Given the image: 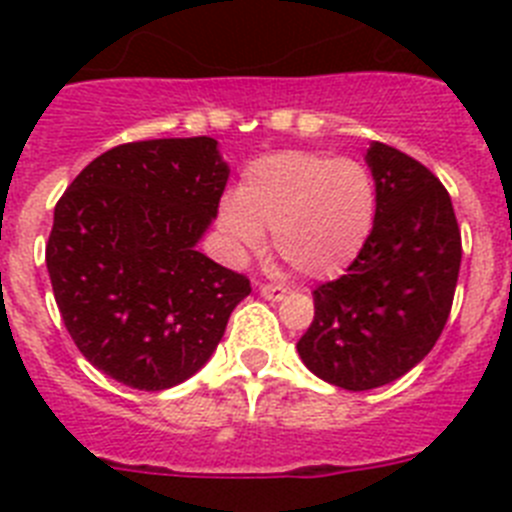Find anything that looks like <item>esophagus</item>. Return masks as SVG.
I'll return each instance as SVG.
<instances>
[{
	"mask_svg": "<svg viewBox=\"0 0 512 512\" xmlns=\"http://www.w3.org/2000/svg\"><path fill=\"white\" fill-rule=\"evenodd\" d=\"M259 292H261V297H266V300H271V302L284 300V295H287V289H284L282 284H271V282L259 284Z\"/></svg>",
	"mask_w": 512,
	"mask_h": 512,
	"instance_id": "obj_1",
	"label": "esophagus"
}]
</instances>
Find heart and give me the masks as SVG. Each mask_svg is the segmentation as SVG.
<instances>
[{
  "label": "heart",
  "mask_w": 512,
  "mask_h": 512,
  "mask_svg": "<svg viewBox=\"0 0 512 512\" xmlns=\"http://www.w3.org/2000/svg\"><path fill=\"white\" fill-rule=\"evenodd\" d=\"M377 217V187L364 164L323 153L282 151L246 166L238 197H225L217 225L238 253L264 246L307 279H330L354 264Z\"/></svg>",
  "instance_id": "1"
}]
</instances>
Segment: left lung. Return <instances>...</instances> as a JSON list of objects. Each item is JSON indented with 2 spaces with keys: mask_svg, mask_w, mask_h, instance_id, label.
Masks as SVG:
<instances>
[{
  "mask_svg": "<svg viewBox=\"0 0 512 512\" xmlns=\"http://www.w3.org/2000/svg\"><path fill=\"white\" fill-rule=\"evenodd\" d=\"M377 217L346 274L312 292L297 351L315 377L364 392L408 374L449 320L461 266L454 205L438 176L384 143L366 151Z\"/></svg>",
  "mask_w": 512,
  "mask_h": 512,
  "instance_id": "left-lung-1",
  "label": "left lung"
}]
</instances>
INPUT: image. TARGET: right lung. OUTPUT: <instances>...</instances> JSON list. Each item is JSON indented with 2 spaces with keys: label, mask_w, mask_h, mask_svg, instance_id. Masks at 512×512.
<instances>
[{
  "label": "right lung",
  "mask_w": 512,
  "mask_h": 512,
  "mask_svg": "<svg viewBox=\"0 0 512 512\" xmlns=\"http://www.w3.org/2000/svg\"><path fill=\"white\" fill-rule=\"evenodd\" d=\"M217 140L104 151L58 200L45 246L53 297L84 359L133 390L200 372L251 282L197 251L228 184Z\"/></svg>",
  "instance_id": "1"
}]
</instances>
